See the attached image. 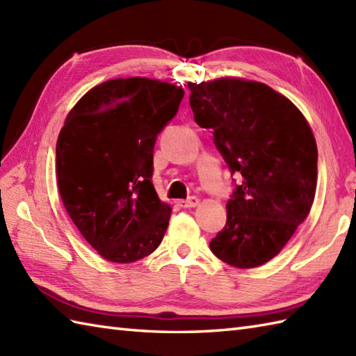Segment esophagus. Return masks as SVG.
I'll list each match as a JSON object with an SVG mask.
<instances>
[{
    "mask_svg": "<svg viewBox=\"0 0 356 356\" xmlns=\"http://www.w3.org/2000/svg\"><path fill=\"white\" fill-rule=\"evenodd\" d=\"M200 203V200L195 197V195H193V197L186 199V200H179V207L182 208H195Z\"/></svg>",
    "mask_w": 356,
    "mask_h": 356,
    "instance_id": "obj_1",
    "label": "esophagus"
}]
</instances>
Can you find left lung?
Returning <instances> with one entry per match:
<instances>
[{
    "mask_svg": "<svg viewBox=\"0 0 356 356\" xmlns=\"http://www.w3.org/2000/svg\"><path fill=\"white\" fill-rule=\"evenodd\" d=\"M188 87L195 122L213 130L231 172L241 174L211 251L234 268L261 266L311 213L318 161L314 133L303 113L263 82L217 78Z\"/></svg>",
    "mask_w": 356,
    "mask_h": 356,
    "instance_id": "obj_1",
    "label": "left lung"
}]
</instances>
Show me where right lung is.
I'll return each mask as SVG.
<instances>
[{"label":"right lung","mask_w":356,"mask_h":356,"mask_svg":"<svg viewBox=\"0 0 356 356\" xmlns=\"http://www.w3.org/2000/svg\"><path fill=\"white\" fill-rule=\"evenodd\" d=\"M184 93L157 79H110L88 90L65 118L56 142L59 195L105 260L133 263L161 245L171 207L151 182L153 149Z\"/></svg>","instance_id":"obj_1"}]
</instances>
